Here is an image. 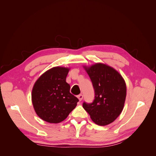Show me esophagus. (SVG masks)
<instances>
[{
	"instance_id": "obj_1",
	"label": "esophagus",
	"mask_w": 156,
	"mask_h": 156,
	"mask_svg": "<svg viewBox=\"0 0 156 156\" xmlns=\"http://www.w3.org/2000/svg\"><path fill=\"white\" fill-rule=\"evenodd\" d=\"M77 98H78V99H79V101H81V100H83V94H79V95H78V96H77Z\"/></svg>"
}]
</instances>
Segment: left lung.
Instances as JSON below:
<instances>
[{
    "label": "left lung",
    "mask_w": 156,
    "mask_h": 156,
    "mask_svg": "<svg viewBox=\"0 0 156 156\" xmlns=\"http://www.w3.org/2000/svg\"><path fill=\"white\" fill-rule=\"evenodd\" d=\"M94 90L92 103L84 101L83 107L98 125H108L116 119L123 110L126 86L120 73L103 64L85 68Z\"/></svg>",
    "instance_id": "8db88e82"
}]
</instances>
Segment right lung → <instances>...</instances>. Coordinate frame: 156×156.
Masks as SVG:
<instances>
[{"instance_id": "right-lung-1", "label": "right lung", "mask_w": 156, "mask_h": 156, "mask_svg": "<svg viewBox=\"0 0 156 156\" xmlns=\"http://www.w3.org/2000/svg\"><path fill=\"white\" fill-rule=\"evenodd\" d=\"M68 72L67 68H53L34 84L32 104L37 116L44 121L59 123L77 106L78 98L70 93V86L66 81Z\"/></svg>"}]
</instances>
